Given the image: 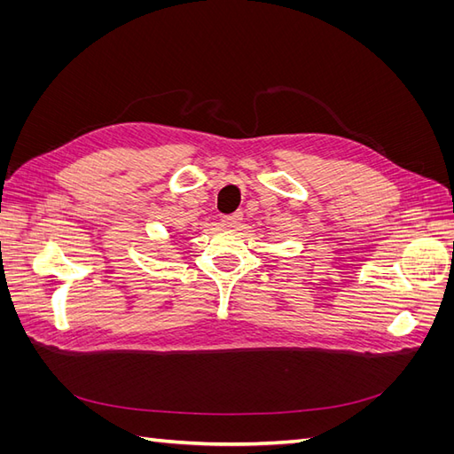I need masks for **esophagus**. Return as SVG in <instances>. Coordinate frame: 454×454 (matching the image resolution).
I'll use <instances>...</instances> for the list:
<instances>
[{
  "instance_id": "1",
  "label": "esophagus",
  "mask_w": 454,
  "mask_h": 454,
  "mask_svg": "<svg viewBox=\"0 0 454 454\" xmlns=\"http://www.w3.org/2000/svg\"><path fill=\"white\" fill-rule=\"evenodd\" d=\"M240 222H242V214L237 212V214L225 215V217L222 219V225H223V227H237Z\"/></svg>"
}]
</instances>
